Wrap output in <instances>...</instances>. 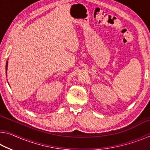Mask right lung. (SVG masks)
Segmentation results:
<instances>
[{
  "label": "right lung",
  "mask_w": 150,
  "mask_h": 150,
  "mask_svg": "<svg viewBox=\"0 0 150 150\" xmlns=\"http://www.w3.org/2000/svg\"><path fill=\"white\" fill-rule=\"evenodd\" d=\"M8 61H7L6 62V75H7V73H6V71H7V67H8Z\"/></svg>",
  "instance_id": "obj_1"
}]
</instances>
